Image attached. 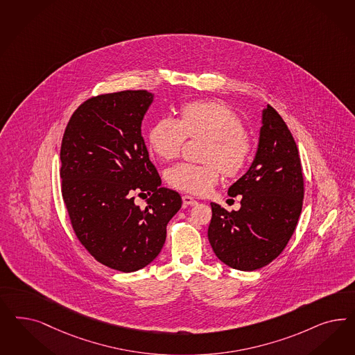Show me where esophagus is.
Listing matches in <instances>:
<instances>
[{"mask_svg":"<svg viewBox=\"0 0 355 355\" xmlns=\"http://www.w3.org/2000/svg\"><path fill=\"white\" fill-rule=\"evenodd\" d=\"M196 202H197V201H196L195 198H193V197H192V196H188V195L183 196L184 205H185V206L196 205Z\"/></svg>","mask_w":355,"mask_h":355,"instance_id":"esophagus-1","label":"esophagus"}]
</instances>
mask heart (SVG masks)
<instances>
[{
  "label": "heart",
  "instance_id": "heart-1",
  "mask_svg": "<svg viewBox=\"0 0 355 355\" xmlns=\"http://www.w3.org/2000/svg\"><path fill=\"white\" fill-rule=\"evenodd\" d=\"M187 136L211 139L205 155L206 162L211 163H179L167 172L168 184L187 193H207L219 180L218 164L226 175L234 176L250 158L251 144L241 117L225 104L192 102L182 108L179 120L162 117L150 129V148L162 159H175L183 149Z\"/></svg>",
  "mask_w": 355,
  "mask_h": 355
}]
</instances>
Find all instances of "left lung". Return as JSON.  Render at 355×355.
Instances as JSON below:
<instances>
[{
	"label": "left lung",
	"mask_w": 355,
	"mask_h": 355,
	"mask_svg": "<svg viewBox=\"0 0 355 355\" xmlns=\"http://www.w3.org/2000/svg\"><path fill=\"white\" fill-rule=\"evenodd\" d=\"M241 196L231 213L211 202L210 245L230 268L252 272L285 250L303 205V175L297 144L286 123L269 104L261 114L259 144L248 171L227 191Z\"/></svg>",
	"instance_id": "1"
}]
</instances>
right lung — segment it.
Returning <instances> with one entry per match:
<instances>
[{"label": "right lung", "instance_id": "obj_1", "mask_svg": "<svg viewBox=\"0 0 355 355\" xmlns=\"http://www.w3.org/2000/svg\"><path fill=\"white\" fill-rule=\"evenodd\" d=\"M154 101L145 90L99 95L70 117L61 144V191L73 230L92 257L130 273L153 263L182 197L160 187L141 124ZM150 196L139 209L134 195Z\"/></svg>", "mask_w": 355, "mask_h": 355}]
</instances>
